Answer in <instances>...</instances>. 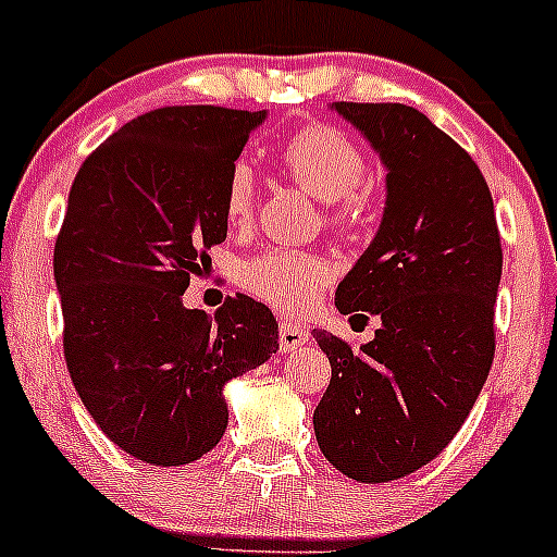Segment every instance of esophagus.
Here are the masks:
<instances>
[{
    "label": "esophagus",
    "mask_w": 557,
    "mask_h": 557,
    "mask_svg": "<svg viewBox=\"0 0 557 557\" xmlns=\"http://www.w3.org/2000/svg\"><path fill=\"white\" fill-rule=\"evenodd\" d=\"M308 332L302 330L300 324H281L278 326V346H281V351H295V348H300V346H306L308 343Z\"/></svg>",
    "instance_id": "esophagus-1"
}]
</instances>
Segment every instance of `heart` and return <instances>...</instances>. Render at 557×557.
Segmentation results:
<instances>
[{
    "label": "heart",
    "instance_id": "obj_1",
    "mask_svg": "<svg viewBox=\"0 0 557 557\" xmlns=\"http://www.w3.org/2000/svg\"><path fill=\"white\" fill-rule=\"evenodd\" d=\"M286 174L332 203V225H351L359 214L357 187L364 182V154L343 131L324 123H311L295 131L281 147ZM255 174L251 165L238 160L225 180V216L231 225H246L255 216ZM332 268L313 251L268 249L240 265V286L251 297L281 313H306L317 306Z\"/></svg>",
    "mask_w": 557,
    "mask_h": 557
}]
</instances>
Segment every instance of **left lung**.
I'll list each match as a JSON object with an SVG mask.
<instances>
[{"label":"left lung","mask_w":557,"mask_h":557,"mask_svg":"<svg viewBox=\"0 0 557 557\" xmlns=\"http://www.w3.org/2000/svg\"><path fill=\"white\" fill-rule=\"evenodd\" d=\"M386 165L375 238L335 292L343 317L381 319L351 351L313 337L332 364L313 432L357 483H388L437 458L478 403L493 364L502 238L485 176L418 109L335 101Z\"/></svg>","instance_id":"8db88e82"}]
</instances>
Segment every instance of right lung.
I'll return each instance as SVG.
<instances>
[{
    "mask_svg": "<svg viewBox=\"0 0 557 557\" xmlns=\"http://www.w3.org/2000/svg\"><path fill=\"white\" fill-rule=\"evenodd\" d=\"M262 112L163 107L85 158L53 251L74 388L117 448L152 467L198 461L227 429L225 383L278 351L271 308H185L227 238L225 180Z\"/></svg>",
    "mask_w": 557,
    "mask_h": 557,
    "instance_id": "1",
    "label": "right lung"
}]
</instances>
